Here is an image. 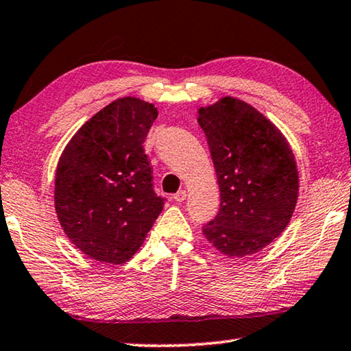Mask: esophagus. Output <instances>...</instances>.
Here are the masks:
<instances>
[{"instance_id":"34e87169","label":"esophagus","mask_w":351,"mask_h":351,"mask_svg":"<svg viewBox=\"0 0 351 351\" xmlns=\"http://www.w3.org/2000/svg\"><path fill=\"white\" fill-rule=\"evenodd\" d=\"M186 189H180V191L179 193H177V194H174V200L176 202H179V204H180V202H183V200H186Z\"/></svg>"}]
</instances>
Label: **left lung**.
I'll return each instance as SVG.
<instances>
[{"mask_svg":"<svg viewBox=\"0 0 351 351\" xmlns=\"http://www.w3.org/2000/svg\"><path fill=\"white\" fill-rule=\"evenodd\" d=\"M197 114L220 191L217 216L202 230L219 253L243 259L290 223L299 194L296 160L284 134L239 98L223 97Z\"/></svg>","mask_w":351,"mask_h":351,"instance_id":"obj_1","label":"left lung"}]
</instances>
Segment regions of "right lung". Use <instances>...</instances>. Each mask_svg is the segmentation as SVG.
Here are the masks:
<instances>
[{
    "mask_svg": "<svg viewBox=\"0 0 351 351\" xmlns=\"http://www.w3.org/2000/svg\"><path fill=\"white\" fill-rule=\"evenodd\" d=\"M158 110L123 97L89 119L55 172V211L69 241L90 259L120 265L137 253L163 210L143 151Z\"/></svg>",
    "mask_w": 351,
    "mask_h": 351,
    "instance_id": "right-lung-1",
    "label": "right lung"
}]
</instances>
